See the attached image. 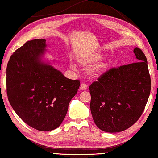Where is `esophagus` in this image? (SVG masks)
I'll list each match as a JSON object with an SVG mask.
<instances>
[{
	"label": "esophagus",
	"instance_id": "34e87169",
	"mask_svg": "<svg viewBox=\"0 0 158 158\" xmlns=\"http://www.w3.org/2000/svg\"><path fill=\"white\" fill-rule=\"evenodd\" d=\"M80 89H81V90H86L87 85L85 83H81V85H80Z\"/></svg>",
	"mask_w": 158,
	"mask_h": 158
}]
</instances>
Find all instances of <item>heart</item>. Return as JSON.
I'll list each match as a JSON object with an SVG mask.
<instances>
[{
  "instance_id": "1",
  "label": "heart",
  "mask_w": 158,
  "mask_h": 158,
  "mask_svg": "<svg viewBox=\"0 0 158 158\" xmlns=\"http://www.w3.org/2000/svg\"><path fill=\"white\" fill-rule=\"evenodd\" d=\"M102 56L101 54H94L92 55H90L89 56H87V57L83 58L81 60V62L82 64H91V63L97 62L99 61L101 59H102ZM72 67L73 69H75V66L72 65Z\"/></svg>"
}]
</instances>
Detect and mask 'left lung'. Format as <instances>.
Instances as JSON below:
<instances>
[{
	"label": "left lung",
	"mask_w": 158,
	"mask_h": 158,
	"mask_svg": "<svg viewBox=\"0 0 158 158\" xmlns=\"http://www.w3.org/2000/svg\"><path fill=\"white\" fill-rule=\"evenodd\" d=\"M135 63L112 68L89 86L94 121L108 133L123 131L142 115L149 98L151 81L146 56L133 49Z\"/></svg>",
	"instance_id": "obj_1"
}]
</instances>
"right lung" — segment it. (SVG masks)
Returning a JSON list of instances; mask_svg holds the SVG:
<instances>
[{
  "label": "right lung",
  "mask_w": 158,
  "mask_h": 158,
  "mask_svg": "<svg viewBox=\"0 0 158 158\" xmlns=\"http://www.w3.org/2000/svg\"><path fill=\"white\" fill-rule=\"evenodd\" d=\"M46 40L28 41L14 52L7 65V95L18 116L40 131L60 126L80 86L44 60Z\"/></svg>",
  "instance_id": "right-lung-1"
}]
</instances>
